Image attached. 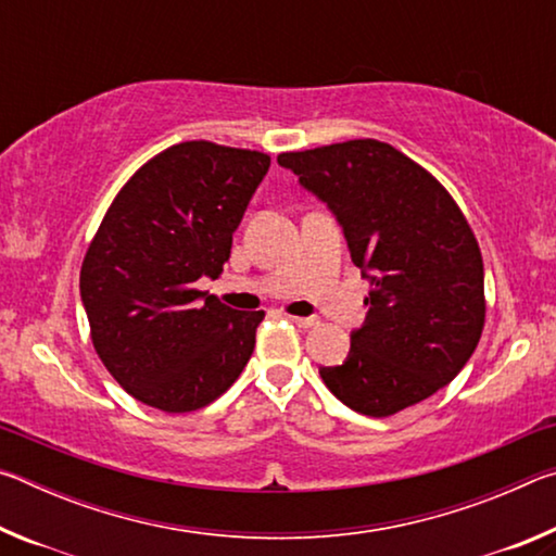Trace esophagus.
I'll return each mask as SVG.
<instances>
[{
    "instance_id": "esophagus-1",
    "label": "esophagus",
    "mask_w": 556,
    "mask_h": 556,
    "mask_svg": "<svg viewBox=\"0 0 556 556\" xmlns=\"http://www.w3.org/2000/svg\"><path fill=\"white\" fill-rule=\"evenodd\" d=\"M289 321H294L299 328H314L318 326L316 316H289Z\"/></svg>"
}]
</instances>
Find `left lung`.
Wrapping results in <instances>:
<instances>
[{
  "instance_id": "1",
  "label": "left lung",
  "mask_w": 556,
  "mask_h": 556,
  "mask_svg": "<svg viewBox=\"0 0 556 556\" xmlns=\"http://www.w3.org/2000/svg\"><path fill=\"white\" fill-rule=\"evenodd\" d=\"M279 166L328 205L370 281L368 316L321 380L345 407L390 417L456 378L485 324L483 257L427 168L378 139L285 152Z\"/></svg>"
}]
</instances>
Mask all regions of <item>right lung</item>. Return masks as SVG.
I'll list each match as a JSON object with an SVG mask.
<instances>
[{
	"label": "right lung",
	"instance_id": "obj_1",
	"mask_svg": "<svg viewBox=\"0 0 556 556\" xmlns=\"http://www.w3.org/2000/svg\"><path fill=\"white\" fill-rule=\"evenodd\" d=\"M269 156L181 142L139 168L102 218L80 267L92 345L131 397L195 412L240 378L265 312H238L193 285L230 257Z\"/></svg>",
	"mask_w": 556,
	"mask_h": 556
}]
</instances>
